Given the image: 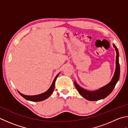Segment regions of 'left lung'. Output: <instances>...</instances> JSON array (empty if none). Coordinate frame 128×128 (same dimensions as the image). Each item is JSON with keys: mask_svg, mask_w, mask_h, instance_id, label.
Returning a JSON list of instances; mask_svg holds the SVG:
<instances>
[{"mask_svg": "<svg viewBox=\"0 0 128 128\" xmlns=\"http://www.w3.org/2000/svg\"><path fill=\"white\" fill-rule=\"evenodd\" d=\"M114 48H115L116 56V68L115 73L111 81L108 84L102 87L95 91H88L86 90L83 89L78 85L76 82H74V86L77 90L78 91L79 93L83 97L86 98V100L90 101H96L104 99L109 96L113 91V89L118 82L120 76V65L119 63V52L116 46L113 44Z\"/></svg>", "mask_w": 128, "mask_h": 128, "instance_id": "obj_1", "label": "left lung"}]
</instances>
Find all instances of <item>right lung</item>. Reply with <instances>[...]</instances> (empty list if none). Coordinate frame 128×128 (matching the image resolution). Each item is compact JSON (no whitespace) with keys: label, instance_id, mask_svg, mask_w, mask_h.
Returning <instances> with one entry per match:
<instances>
[{"label":"right lung","instance_id":"obj_1","mask_svg":"<svg viewBox=\"0 0 128 128\" xmlns=\"http://www.w3.org/2000/svg\"><path fill=\"white\" fill-rule=\"evenodd\" d=\"M60 74H57L56 76L54 78V81L52 83V84L51 86V87H50L49 89L46 91V92H44V93L40 94L38 95H36V96H26V95H24L23 94L21 93L18 91V92L22 96V97H24L25 99H26V100H30V101H32V102H40V101H42L46 100L51 95V94L52 93L53 91L54 90V84H55V81L56 80L57 78V77L58 76V75Z\"/></svg>","mask_w":128,"mask_h":128}]
</instances>
